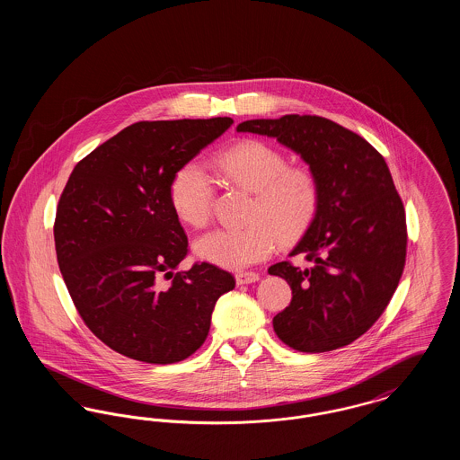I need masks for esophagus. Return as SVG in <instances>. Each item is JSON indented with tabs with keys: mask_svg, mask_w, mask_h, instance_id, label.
<instances>
[{
	"mask_svg": "<svg viewBox=\"0 0 460 460\" xmlns=\"http://www.w3.org/2000/svg\"><path fill=\"white\" fill-rule=\"evenodd\" d=\"M261 279V276H259V272H238L236 274V283L238 285H252V283H255V281H259Z\"/></svg>",
	"mask_w": 460,
	"mask_h": 460,
	"instance_id": "1",
	"label": "esophagus"
}]
</instances>
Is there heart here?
<instances>
[{"label":"heart","instance_id":"b5f03b06","mask_svg":"<svg viewBox=\"0 0 460 460\" xmlns=\"http://www.w3.org/2000/svg\"><path fill=\"white\" fill-rule=\"evenodd\" d=\"M220 177L252 193L246 226L216 229L195 244L198 257L226 269H244L272 255L278 243L298 240L321 208V181L306 164H288L281 150L244 139L216 156ZM175 216L190 227H205L214 212L216 181L195 160L177 169L169 190Z\"/></svg>","mask_w":460,"mask_h":460}]
</instances>
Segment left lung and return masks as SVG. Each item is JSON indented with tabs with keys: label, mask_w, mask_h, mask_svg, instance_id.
Returning <instances> with one entry per match:
<instances>
[{
	"label": "left lung",
	"mask_w": 460,
	"mask_h": 460,
	"mask_svg": "<svg viewBox=\"0 0 460 460\" xmlns=\"http://www.w3.org/2000/svg\"><path fill=\"white\" fill-rule=\"evenodd\" d=\"M240 132L276 137L302 155L321 181V208L291 257L269 274L291 286V304L274 319L279 340L305 353L350 345L381 317L400 283L407 222L390 169L362 136L319 115L255 119Z\"/></svg>",
	"instance_id": "obj_1"
}]
</instances>
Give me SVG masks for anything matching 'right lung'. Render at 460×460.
I'll return each mask as SVG.
<instances>
[{
    "instance_id": "obj_1",
    "label": "right lung",
    "mask_w": 460,
    "mask_h": 460,
    "mask_svg": "<svg viewBox=\"0 0 460 460\" xmlns=\"http://www.w3.org/2000/svg\"><path fill=\"white\" fill-rule=\"evenodd\" d=\"M231 124L141 120L68 177L53 226L57 261L81 319L111 350L146 364L188 358L207 340L217 298L236 285L208 262L174 274L190 250L169 197L177 169Z\"/></svg>"
}]
</instances>
